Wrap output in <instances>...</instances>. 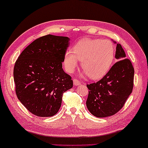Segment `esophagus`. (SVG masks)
<instances>
[{
	"instance_id": "esophagus-1",
	"label": "esophagus",
	"mask_w": 148,
	"mask_h": 148,
	"mask_svg": "<svg viewBox=\"0 0 148 148\" xmlns=\"http://www.w3.org/2000/svg\"><path fill=\"white\" fill-rule=\"evenodd\" d=\"M73 84L75 85H77V86H78L80 84H81V82H80L78 79H73Z\"/></svg>"
}]
</instances>
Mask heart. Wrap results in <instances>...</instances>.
<instances>
[{
  "label": "heart",
  "instance_id": "1",
  "mask_svg": "<svg viewBox=\"0 0 148 148\" xmlns=\"http://www.w3.org/2000/svg\"><path fill=\"white\" fill-rule=\"evenodd\" d=\"M114 58V48L107 40L84 39L73 46V51L66 52L64 57L65 69L73 73L81 61L82 69L92 79L101 78L108 71Z\"/></svg>",
  "mask_w": 148,
  "mask_h": 148
}]
</instances>
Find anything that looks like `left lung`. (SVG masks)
Returning a JSON list of instances; mask_svg holds the SVG:
<instances>
[{
	"label": "left lung",
	"instance_id": "8db88e82",
	"mask_svg": "<svg viewBox=\"0 0 148 148\" xmlns=\"http://www.w3.org/2000/svg\"><path fill=\"white\" fill-rule=\"evenodd\" d=\"M125 56L122 47L117 43L115 57L119 60L100 81L86 85L89 90L86 106L92 115L105 118L115 114L132 93L134 70Z\"/></svg>",
	"mask_w": 148,
	"mask_h": 148
}]
</instances>
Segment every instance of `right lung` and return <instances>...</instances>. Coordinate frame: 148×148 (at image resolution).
<instances>
[{
	"label": "right lung",
	"mask_w": 148,
	"mask_h": 148,
	"mask_svg": "<svg viewBox=\"0 0 148 148\" xmlns=\"http://www.w3.org/2000/svg\"><path fill=\"white\" fill-rule=\"evenodd\" d=\"M69 38L51 34L36 39L18 57L14 68L15 93L33 114L50 117L58 112L63 94L73 87L62 69Z\"/></svg>",
	"instance_id": "1"
}]
</instances>
